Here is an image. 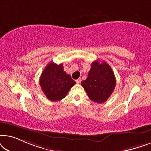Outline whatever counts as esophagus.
Returning a JSON list of instances; mask_svg holds the SVG:
<instances>
[{"mask_svg":"<svg viewBox=\"0 0 151 151\" xmlns=\"http://www.w3.org/2000/svg\"><path fill=\"white\" fill-rule=\"evenodd\" d=\"M76 83H78V84H80V82H81V78H79V79L76 80Z\"/></svg>","mask_w":151,"mask_h":151,"instance_id":"obj_1","label":"esophagus"}]
</instances>
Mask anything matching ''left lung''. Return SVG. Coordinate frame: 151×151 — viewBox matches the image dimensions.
Listing matches in <instances>:
<instances>
[{
    "mask_svg": "<svg viewBox=\"0 0 151 151\" xmlns=\"http://www.w3.org/2000/svg\"><path fill=\"white\" fill-rule=\"evenodd\" d=\"M115 77L112 69L106 62L93 61L88 77L81 82L88 98L97 103L107 100L115 87Z\"/></svg>",
    "mask_w": 151,
    "mask_h": 151,
    "instance_id": "left-lung-1",
    "label": "left lung"
}]
</instances>
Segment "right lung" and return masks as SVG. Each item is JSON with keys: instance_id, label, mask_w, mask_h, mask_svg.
Masks as SVG:
<instances>
[{"instance_id": "obj_1", "label": "right lung", "mask_w": 151, "mask_h": 151, "mask_svg": "<svg viewBox=\"0 0 151 151\" xmlns=\"http://www.w3.org/2000/svg\"><path fill=\"white\" fill-rule=\"evenodd\" d=\"M75 84L71 76L64 71L63 65L53 62L46 66L40 78L42 91L51 101H58L65 98Z\"/></svg>"}]
</instances>
